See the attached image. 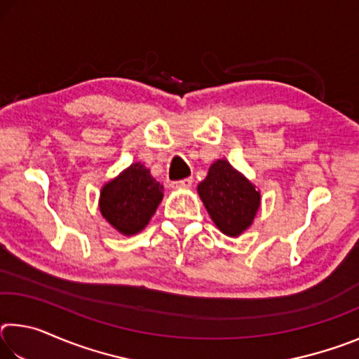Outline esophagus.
<instances>
[{"instance_id":"obj_1","label":"esophagus","mask_w":359,"mask_h":359,"mask_svg":"<svg viewBox=\"0 0 359 359\" xmlns=\"http://www.w3.org/2000/svg\"><path fill=\"white\" fill-rule=\"evenodd\" d=\"M193 184V179L188 177V179H184V180H179V182H174L172 184V188H184V190H187V188H190Z\"/></svg>"}]
</instances>
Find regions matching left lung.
Returning <instances> with one entry per match:
<instances>
[{"mask_svg": "<svg viewBox=\"0 0 359 359\" xmlns=\"http://www.w3.org/2000/svg\"><path fill=\"white\" fill-rule=\"evenodd\" d=\"M198 194L215 226L229 238H238L252 226L261 205V193L226 158L214 161Z\"/></svg>", "mask_w": 359, "mask_h": 359, "instance_id": "obj_1", "label": "left lung"}]
</instances>
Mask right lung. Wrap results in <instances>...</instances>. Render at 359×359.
Here are the masks:
<instances>
[{
  "instance_id": "obj_1",
  "label": "right lung",
  "mask_w": 359,
  "mask_h": 359,
  "mask_svg": "<svg viewBox=\"0 0 359 359\" xmlns=\"http://www.w3.org/2000/svg\"><path fill=\"white\" fill-rule=\"evenodd\" d=\"M163 199V185L150 169L136 161L101 187L100 212L121 236H135L147 226Z\"/></svg>"
}]
</instances>
